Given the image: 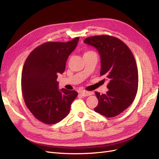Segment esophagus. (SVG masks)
I'll return each mask as SVG.
<instances>
[{
    "instance_id": "esophagus-1",
    "label": "esophagus",
    "mask_w": 159,
    "mask_h": 159,
    "mask_svg": "<svg viewBox=\"0 0 159 159\" xmlns=\"http://www.w3.org/2000/svg\"><path fill=\"white\" fill-rule=\"evenodd\" d=\"M80 93L81 96H83V97H86V96L90 95L91 94L90 91H81Z\"/></svg>"
}]
</instances>
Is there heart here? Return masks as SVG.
Returning <instances> with one entry per match:
<instances>
[{"mask_svg": "<svg viewBox=\"0 0 159 159\" xmlns=\"http://www.w3.org/2000/svg\"><path fill=\"white\" fill-rule=\"evenodd\" d=\"M93 52H93V51H87V52L85 53L84 55L85 54H90V53H93Z\"/></svg>", "mask_w": 159, "mask_h": 159, "instance_id": "heart-1", "label": "heart"}]
</instances>
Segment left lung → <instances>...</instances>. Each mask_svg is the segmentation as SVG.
<instances>
[{"mask_svg": "<svg viewBox=\"0 0 159 159\" xmlns=\"http://www.w3.org/2000/svg\"><path fill=\"white\" fill-rule=\"evenodd\" d=\"M85 44L93 46L101 57V75L109 80L106 93L95 91L98 105L95 112L113 117L131 105L138 89V70L129 47L119 38L107 35L86 38Z\"/></svg>", "mask_w": 159, "mask_h": 159, "instance_id": "left-lung-1", "label": "left lung"}]
</instances>
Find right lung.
I'll use <instances>...</instances> for the list:
<instances>
[{"instance_id":"obj_1","label":"right lung","mask_w":159,"mask_h":159,"mask_svg":"<svg viewBox=\"0 0 159 159\" xmlns=\"http://www.w3.org/2000/svg\"><path fill=\"white\" fill-rule=\"evenodd\" d=\"M79 37L67 42H48L33 50L24 64L21 86L24 101L40 121L52 125L69 114L78 96L74 90L58 89L57 74L66 69V61L78 44Z\"/></svg>"}]
</instances>
